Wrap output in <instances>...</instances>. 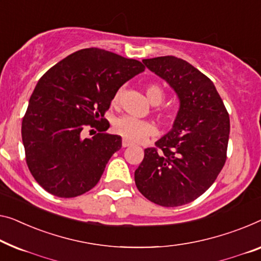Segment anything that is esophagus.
Returning <instances> with one entry per match:
<instances>
[{"label": "esophagus", "instance_id": "esophagus-1", "mask_svg": "<svg viewBox=\"0 0 261 261\" xmlns=\"http://www.w3.org/2000/svg\"><path fill=\"white\" fill-rule=\"evenodd\" d=\"M130 145H131V143L129 141H126V139H123V141H122V146L123 147H127Z\"/></svg>", "mask_w": 261, "mask_h": 261}]
</instances>
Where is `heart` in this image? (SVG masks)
Returning <instances> with one entry per match:
<instances>
[{"label":"heart","instance_id":"b5f03b06","mask_svg":"<svg viewBox=\"0 0 261 261\" xmlns=\"http://www.w3.org/2000/svg\"><path fill=\"white\" fill-rule=\"evenodd\" d=\"M146 96L150 99V102L158 106L163 100L165 99V92L159 84L150 83L145 88ZM122 96V89H118L112 97V103L117 104ZM165 117H169L168 112H163ZM114 131L119 135L120 137L125 138L126 141L130 142H141L146 137H149L151 134H153L154 126L152 123L147 122V120L137 119L132 116H120L116 118L114 122Z\"/></svg>","mask_w":261,"mask_h":261}]
</instances>
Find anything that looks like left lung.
Listing matches in <instances>:
<instances>
[{"mask_svg":"<svg viewBox=\"0 0 261 261\" xmlns=\"http://www.w3.org/2000/svg\"><path fill=\"white\" fill-rule=\"evenodd\" d=\"M143 63L173 88L180 108L172 130L144 150L136 186L154 204L185 205L200 197L225 165L230 116L212 81L189 62L162 56Z\"/></svg>","mask_w":261,"mask_h":261,"instance_id":"8db88e82","label":"left lung"}]
</instances>
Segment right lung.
<instances>
[{
    "mask_svg": "<svg viewBox=\"0 0 261 261\" xmlns=\"http://www.w3.org/2000/svg\"><path fill=\"white\" fill-rule=\"evenodd\" d=\"M142 62L98 48L82 49L50 68L29 99L22 142L31 174L46 192L81 196L99 181L122 138L106 131L115 92L144 71ZM87 127L99 131L82 139ZM92 131V130H90Z\"/></svg>",
    "mask_w": 261,
    "mask_h": 261,
    "instance_id": "add662e5",
    "label": "right lung"
}]
</instances>
